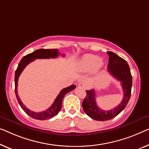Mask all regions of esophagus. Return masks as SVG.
Masks as SVG:
<instances>
[{"label":"esophagus","mask_w":149,"mask_h":149,"mask_svg":"<svg viewBox=\"0 0 149 149\" xmlns=\"http://www.w3.org/2000/svg\"><path fill=\"white\" fill-rule=\"evenodd\" d=\"M78 86H79V88H86V84L85 83H79L78 84Z\"/></svg>","instance_id":"obj_1"}]
</instances>
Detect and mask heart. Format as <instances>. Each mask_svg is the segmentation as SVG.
<instances>
[{
	"label": "heart",
	"mask_w": 149,
	"mask_h": 149,
	"mask_svg": "<svg viewBox=\"0 0 149 149\" xmlns=\"http://www.w3.org/2000/svg\"><path fill=\"white\" fill-rule=\"evenodd\" d=\"M104 65L103 61L97 55L86 54L82 57L78 63L79 68L83 72H88L94 69L95 72L98 71Z\"/></svg>",
	"instance_id": "b5f03b06"
}]
</instances>
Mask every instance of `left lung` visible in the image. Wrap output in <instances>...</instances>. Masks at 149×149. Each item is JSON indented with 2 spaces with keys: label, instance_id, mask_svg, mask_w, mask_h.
<instances>
[{
  "label": "left lung",
  "instance_id": "left-lung-1",
  "mask_svg": "<svg viewBox=\"0 0 149 149\" xmlns=\"http://www.w3.org/2000/svg\"><path fill=\"white\" fill-rule=\"evenodd\" d=\"M107 53L109 56L108 71L121 82L124 97L121 103L116 107L110 110H103L97 105L94 90H86V96L82 102L84 111L91 118L99 121L108 120L116 117L125 108L131 95L132 79L128 63L116 53L112 52H107Z\"/></svg>",
  "mask_w": 149,
  "mask_h": 149
}]
</instances>
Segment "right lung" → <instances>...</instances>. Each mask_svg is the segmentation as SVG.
I'll return each mask as SVG.
<instances>
[{"mask_svg":"<svg viewBox=\"0 0 149 149\" xmlns=\"http://www.w3.org/2000/svg\"><path fill=\"white\" fill-rule=\"evenodd\" d=\"M60 54V53L58 52V49H39L31 53L27 54L23 57L21 61L19 62L18 67L17 68L16 72H15V94H16L17 99L19 102V105L21 106L25 112L29 116H31L33 118L40 120H44L50 119L54 117L55 116L58 114L59 111L61 110L62 108V102L65 95L67 93L71 92V91L74 90L75 88V85H72L69 86L68 88H65L62 90L58 96H57L56 99L55 100V102L53 103L52 106L48 108L47 110L41 112H35L33 111H31L28 108H26V106L24 105L22 102L21 99L17 94V86H18V79L20 75L23 72L24 69L25 68L26 65L31 62L35 60V59H49V58H55ZM62 56H64V54L61 55Z\"/></svg>","mask_w":149,"mask_h":149,"instance_id":"obj_1","label":"right lung"}]
</instances>
